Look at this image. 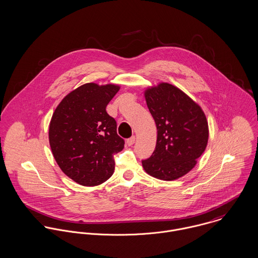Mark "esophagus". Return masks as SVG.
<instances>
[{
    "mask_svg": "<svg viewBox=\"0 0 258 258\" xmlns=\"http://www.w3.org/2000/svg\"><path fill=\"white\" fill-rule=\"evenodd\" d=\"M135 140H136V139H135V137H134V136H132L131 138L127 139V145H128V146H132V145L135 143Z\"/></svg>",
    "mask_w": 258,
    "mask_h": 258,
    "instance_id": "esophagus-1",
    "label": "esophagus"
}]
</instances>
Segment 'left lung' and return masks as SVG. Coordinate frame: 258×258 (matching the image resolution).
<instances>
[{
	"mask_svg": "<svg viewBox=\"0 0 258 258\" xmlns=\"http://www.w3.org/2000/svg\"><path fill=\"white\" fill-rule=\"evenodd\" d=\"M145 97L158 137L152 156L142 161L143 167L156 178L177 179L195 166L206 149L207 119L196 102L170 84L146 90Z\"/></svg>",
	"mask_w": 258,
	"mask_h": 258,
	"instance_id": "obj_1",
	"label": "left lung"
}]
</instances>
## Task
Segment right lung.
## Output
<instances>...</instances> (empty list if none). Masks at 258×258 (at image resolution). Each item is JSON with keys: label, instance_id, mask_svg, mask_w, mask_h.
I'll return each instance as SVG.
<instances>
[{"label": "right lung", "instance_id": "add662e5", "mask_svg": "<svg viewBox=\"0 0 258 258\" xmlns=\"http://www.w3.org/2000/svg\"><path fill=\"white\" fill-rule=\"evenodd\" d=\"M119 89L111 84H85L62 99L51 118L49 143L54 159L81 185L106 181L114 171V156L124 148L116 121L106 112Z\"/></svg>", "mask_w": 258, "mask_h": 258}]
</instances>
